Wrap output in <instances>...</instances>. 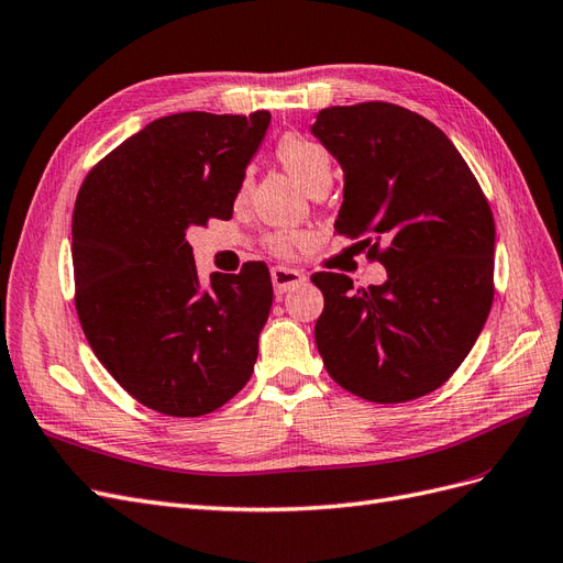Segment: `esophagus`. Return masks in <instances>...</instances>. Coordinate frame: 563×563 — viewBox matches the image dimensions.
<instances>
[{"label":"esophagus","mask_w":563,"mask_h":563,"mask_svg":"<svg viewBox=\"0 0 563 563\" xmlns=\"http://www.w3.org/2000/svg\"><path fill=\"white\" fill-rule=\"evenodd\" d=\"M271 280H274V289L276 295H285L289 287H295L299 283L306 280V276L297 268H287V266H276L271 268Z\"/></svg>","instance_id":"1"}]
</instances>
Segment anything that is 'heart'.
<instances>
[{"mask_svg":"<svg viewBox=\"0 0 563 563\" xmlns=\"http://www.w3.org/2000/svg\"><path fill=\"white\" fill-rule=\"evenodd\" d=\"M276 156L285 166V170L292 175L306 191L332 185V156L320 142L299 133H285L276 142ZM245 189L247 183L241 185V194H245ZM292 233L280 231L268 235L266 245L274 250L276 255H287L289 247H292Z\"/></svg>","mask_w":563,"mask_h":563,"instance_id":"1","label":"heart"}]
</instances>
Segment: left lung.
Segmentation results:
<instances>
[{
  "instance_id": "8db88e82",
  "label": "left lung",
  "mask_w": 563,
  "mask_h": 563,
  "mask_svg": "<svg viewBox=\"0 0 563 563\" xmlns=\"http://www.w3.org/2000/svg\"><path fill=\"white\" fill-rule=\"evenodd\" d=\"M313 135L346 185L334 231L369 245L384 285L320 271L316 343L341 388L378 405L438 390L494 303L496 224L473 170L438 125L390 102L328 107Z\"/></svg>"
}]
</instances>
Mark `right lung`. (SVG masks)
Wrapping results in <instances>:
<instances>
[{"instance_id": "right-lung-1", "label": "right lung", "mask_w": 563, "mask_h": 563, "mask_svg": "<svg viewBox=\"0 0 563 563\" xmlns=\"http://www.w3.org/2000/svg\"><path fill=\"white\" fill-rule=\"evenodd\" d=\"M271 114L183 112L98 161L71 214L75 306L102 367L144 407L203 416L252 376L274 301L264 262L201 287L187 229L231 220Z\"/></svg>"}]
</instances>
